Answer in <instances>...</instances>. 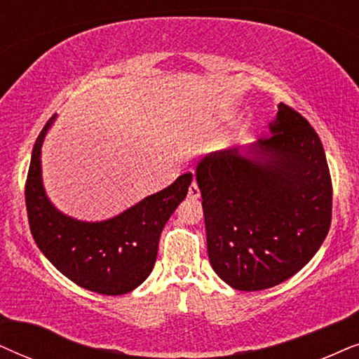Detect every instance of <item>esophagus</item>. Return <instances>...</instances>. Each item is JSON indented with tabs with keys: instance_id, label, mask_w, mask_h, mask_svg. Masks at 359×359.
<instances>
[{
	"instance_id": "34e87169",
	"label": "esophagus",
	"mask_w": 359,
	"mask_h": 359,
	"mask_svg": "<svg viewBox=\"0 0 359 359\" xmlns=\"http://www.w3.org/2000/svg\"><path fill=\"white\" fill-rule=\"evenodd\" d=\"M189 198H192V200L200 198V189L195 182H192V185L189 187Z\"/></svg>"
}]
</instances>
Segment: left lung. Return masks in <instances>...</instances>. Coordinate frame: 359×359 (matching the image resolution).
<instances>
[{
    "label": "left lung",
    "instance_id": "1",
    "mask_svg": "<svg viewBox=\"0 0 359 359\" xmlns=\"http://www.w3.org/2000/svg\"><path fill=\"white\" fill-rule=\"evenodd\" d=\"M271 136L200 159L208 259L236 290L274 287L320 250L332 222L322 141L302 114L277 104Z\"/></svg>",
    "mask_w": 359,
    "mask_h": 359
}]
</instances>
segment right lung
<instances>
[{"instance_id":"obj_1","label":"right lung","mask_w":359,"mask_h":359,"mask_svg":"<svg viewBox=\"0 0 359 359\" xmlns=\"http://www.w3.org/2000/svg\"><path fill=\"white\" fill-rule=\"evenodd\" d=\"M54 114L37 136L26 182V208L36 245L72 283L103 295L135 290L151 274L162 228L187 197L192 174L177 177L161 192L144 197L116 217L83 222L62 213L42 182V144Z\"/></svg>"}]
</instances>
